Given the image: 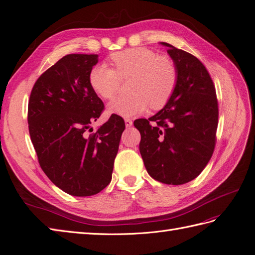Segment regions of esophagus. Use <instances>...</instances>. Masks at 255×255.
<instances>
[{"label":"esophagus","mask_w":255,"mask_h":255,"mask_svg":"<svg viewBox=\"0 0 255 255\" xmlns=\"http://www.w3.org/2000/svg\"><path fill=\"white\" fill-rule=\"evenodd\" d=\"M125 122H126V127L127 128H129L130 126L133 125V121L130 120V119H128V118H127V119H125Z\"/></svg>","instance_id":"esophagus-1"}]
</instances>
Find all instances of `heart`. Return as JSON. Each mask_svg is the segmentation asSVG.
<instances>
[{
  "label": "heart",
  "mask_w": 255,
  "mask_h": 255,
  "mask_svg": "<svg viewBox=\"0 0 255 255\" xmlns=\"http://www.w3.org/2000/svg\"><path fill=\"white\" fill-rule=\"evenodd\" d=\"M110 59L114 69L97 65L91 68L88 79L92 90L105 100L117 96L121 80L130 79V94L110 103L111 113L130 117L141 114L149 105L157 111L170 101L177 84V70L170 58L139 47L113 53Z\"/></svg>",
  "instance_id": "heart-1"
}]
</instances>
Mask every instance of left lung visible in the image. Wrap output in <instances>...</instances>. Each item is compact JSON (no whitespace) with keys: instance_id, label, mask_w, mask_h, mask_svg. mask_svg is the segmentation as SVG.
Returning a JSON list of instances; mask_svg holds the SVG:
<instances>
[{"instance_id":"obj_1","label":"left lung","mask_w":255,"mask_h":255,"mask_svg":"<svg viewBox=\"0 0 255 255\" xmlns=\"http://www.w3.org/2000/svg\"><path fill=\"white\" fill-rule=\"evenodd\" d=\"M168 47L177 84L165 107L149 119H137L139 150L148 173L160 183L182 185L202 172L216 145L218 100L205 66L192 54Z\"/></svg>"}]
</instances>
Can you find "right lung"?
Listing matches in <instances>:
<instances>
[{
    "label": "right lung",
    "mask_w": 255,
    "mask_h": 255,
    "mask_svg": "<svg viewBox=\"0 0 255 255\" xmlns=\"http://www.w3.org/2000/svg\"><path fill=\"white\" fill-rule=\"evenodd\" d=\"M97 54H68L45 70L30 92L27 122L43 172L76 197L96 195L111 183L125 120L113 114L90 128L104 104L89 85Z\"/></svg>",
    "instance_id": "1"
}]
</instances>
